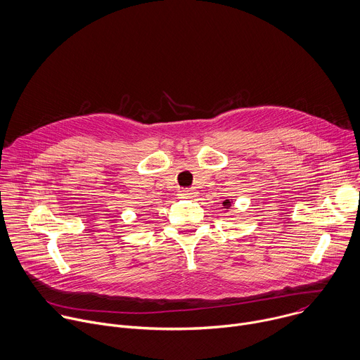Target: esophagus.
Masks as SVG:
<instances>
[{
  "mask_svg": "<svg viewBox=\"0 0 360 360\" xmlns=\"http://www.w3.org/2000/svg\"><path fill=\"white\" fill-rule=\"evenodd\" d=\"M198 192L195 189H182L179 191V196L181 198H191V196H196Z\"/></svg>",
  "mask_w": 360,
  "mask_h": 360,
  "instance_id": "obj_1",
  "label": "esophagus"
}]
</instances>
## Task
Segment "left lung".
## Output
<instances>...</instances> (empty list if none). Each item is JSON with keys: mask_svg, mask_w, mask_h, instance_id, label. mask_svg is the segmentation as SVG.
<instances>
[{"mask_svg": "<svg viewBox=\"0 0 360 360\" xmlns=\"http://www.w3.org/2000/svg\"><path fill=\"white\" fill-rule=\"evenodd\" d=\"M229 205H230V202H229V200H224V202H223V206H226V207H227ZM227 209H229V207H227Z\"/></svg>", "mask_w": 360, "mask_h": 360, "instance_id": "left-lung-1", "label": "left lung"}]
</instances>
